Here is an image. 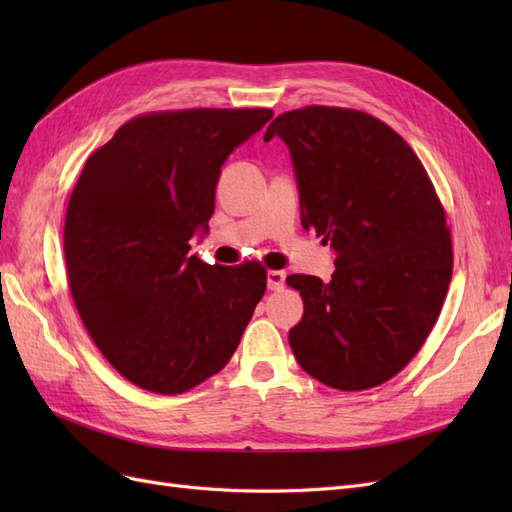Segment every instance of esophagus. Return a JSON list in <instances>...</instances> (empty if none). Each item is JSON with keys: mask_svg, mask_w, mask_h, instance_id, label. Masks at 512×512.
I'll list each match as a JSON object with an SVG mask.
<instances>
[{"mask_svg": "<svg viewBox=\"0 0 512 512\" xmlns=\"http://www.w3.org/2000/svg\"><path fill=\"white\" fill-rule=\"evenodd\" d=\"M284 284H286V273L284 271L271 269L267 273V286H269V290H280V288H284Z\"/></svg>", "mask_w": 512, "mask_h": 512, "instance_id": "esophagus-1", "label": "esophagus"}]
</instances>
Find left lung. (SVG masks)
Wrapping results in <instances>:
<instances>
[{"mask_svg":"<svg viewBox=\"0 0 512 512\" xmlns=\"http://www.w3.org/2000/svg\"><path fill=\"white\" fill-rule=\"evenodd\" d=\"M288 145L303 226L335 252V273L288 275L303 318L294 359L337 391L391 380L423 348L453 275L446 213L412 147L378 117L342 106L277 115L265 141Z\"/></svg>","mask_w":512,"mask_h":512,"instance_id":"left-lung-1","label":"left lung"}]
</instances>
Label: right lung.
<instances>
[{
  "instance_id": "1",
  "label": "right lung",
  "mask_w": 512,
  "mask_h": 512,
  "mask_svg": "<svg viewBox=\"0 0 512 512\" xmlns=\"http://www.w3.org/2000/svg\"><path fill=\"white\" fill-rule=\"evenodd\" d=\"M271 108L138 115L85 162L64 224L68 286L89 337L145 391L181 395L230 361L267 290L256 260L190 256L230 151Z\"/></svg>"
}]
</instances>
